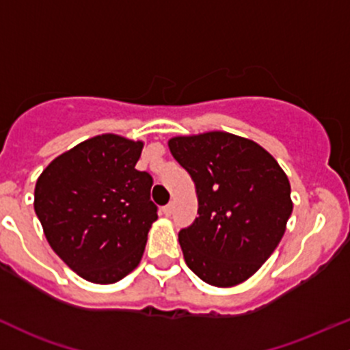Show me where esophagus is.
<instances>
[{
	"instance_id": "1",
	"label": "esophagus",
	"mask_w": 350,
	"mask_h": 350,
	"mask_svg": "<svg viewBox=\"0 0 350 350\" xmlns=\"http://www.w3.org/2000/svg\"><path fill=\"white\" fill-rule=\"evenodd\" d=\"M163 213H164V216H171V214H172V204L164 206L163 207Z\"/></svg>"
}]
</instances>
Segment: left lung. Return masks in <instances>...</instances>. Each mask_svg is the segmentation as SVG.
<instances>
[{
    "label": "left lung",
    "mask_w": 350,
    "mask_h": 350,
    "mask_svg": "<svg viewBox=\"0 0 350 350\" xmlns=\"http://www.w3.org/2000/svg\"><path fill=\"white\" fill-rule=\"evenodd\" d=\"M167 144L198 194L199 216L179 231L187 267L211 286L244 282L286 232L293 213L286 172L266 149L231 133L178 136Z\"/></svg>",
    "instance_id": "1"
}]
</instances>
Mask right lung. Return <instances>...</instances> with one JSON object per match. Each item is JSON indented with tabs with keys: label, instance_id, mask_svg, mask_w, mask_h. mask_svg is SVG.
I'll use <instances>...</instances> for the list:
<instances>
[{
	"label": "right lung",
	"instance_id": "add662e5",
	"mask_svg": "<svg viewBox=\"0 0 350 350\" xmlns=\"http://www.w3.org/2000/svg\"><path fill=\"white\" fill-rule=\"evenodd\" d=\"M141 141L101 134L57 156L34 187L53 251L78 275L113 284L134 271L157 219L152 178L137 171Z\"/></svg>",
	"mask_w": 350,
	"mask_h": 350
}]
</instances>
